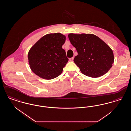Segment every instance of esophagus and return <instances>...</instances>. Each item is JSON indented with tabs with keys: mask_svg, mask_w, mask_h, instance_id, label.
<instances>
[{
	"mask_svg": "<svg viewBox=\"0 0 131 131\" xmlns=\"http://www.w3.org/2000/svg\"><path fill=\"white\" fill-rule=\"evenodd\" d=\"M74 57H71V58H69V60H70V61H73V60H74Z\"/></svg>",
	"mask_w": 131,
	"mask_h": 131,
	"instance_id": "esophagus-1",
	"label": "esophagus"
}]
</instances>
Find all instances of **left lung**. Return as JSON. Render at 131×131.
<instances>
[{
	"label": "left lung",
	"mask_w": 131,
	"mask_h": 131,
	"mask_svg": "<svg viewBox=\"0 0 131 131\" xmlns=\"http://www.w3.org/2000/svg\"><path fill=\"white\" fill-rule=\"evenodd\" d=\"M68 37L78 53L74 61L83 74L98 78L112 68L114 62L113 51L100 38L92 34L73 33L69 34Z\"/></svg>",
	"instance_id": "obj_1"
}]
</instances>
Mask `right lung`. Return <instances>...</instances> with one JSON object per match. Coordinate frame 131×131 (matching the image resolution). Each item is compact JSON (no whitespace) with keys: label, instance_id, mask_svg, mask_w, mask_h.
<instances>
[{"label":"right lung","instance_id":"add662e5","mask_svg":"<svg viewBox=\"0 0 131 131\" xmlns=\"http://www.w3.org/2000/svg\"><path fill=\"white\" fill-rule=\"evenodd\" d=\"M65 40V36L60 33L47 34L38 40L28 53L32 71L45 80L60 75L69 60L62 48Z\"/></svg>","mask_w":131,"mask_h":131}]
</instances>
